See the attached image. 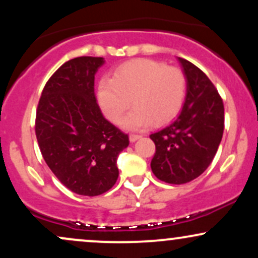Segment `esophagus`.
Returning a JSON list of instances; mask_svg holds the SVG:
<instances>
[{
    "label": "esophagus",
    "instance_id": "esophagus-1",
    "mask_svg": "<svg viewBox=\"0 0 258 258\" xmlns=\"http://www.w3.org/2000/svg\"><path fill=\"white\" fill-rule=\"evenodd\" d=\"M141 137H142L141 135H130V141H131L132 143H133V142L138 141V139L141 138Z\"/></svg>",
    "mask_w": 258,
    "mask_h": 258
}]
</instances>
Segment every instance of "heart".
<instances>
[{
    "label": "heart",
    "instance_id": "obj_1",
    "mask_svg": "<svg viewBox=\"0 0 258 258\" xmlns=\"http://www.w3.org/2000/svg\"><path fill=\"white\" fill-rule=\"evenodd\" d=\"M186 78L176 67L152 59H135L115 69L111 79L98 86V99L109 120L119 123L127 109H135L123 120L128 130L162 125L178 115L184 104Z\"/></svg>",
    "mask_w": 258,
    "mask_h": 258
}]
</instances>
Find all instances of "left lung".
Segmentation results:
<instances>
[{"label": "left lung", "mask_w": 258, "mask_h": 258, "mask_svg": "<svg viewBox=\"0 0 258 258\" xmlns=\"http://www.w3.org/2000/svg\"><path fill=\"white\" fill-rule=\"evenodd\" d=\"M186 76V97L173 122L152 133V171L162 182L183 184L199 177L217 153L224 130V105L206 74L178 58Z\"/></svg>", "instance_id": "1"}]
</instances>
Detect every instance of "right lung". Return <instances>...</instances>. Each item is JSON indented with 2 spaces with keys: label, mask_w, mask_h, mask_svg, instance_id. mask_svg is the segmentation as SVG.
I'll use <instances>...</instances> for the list:
<instances>
[{
  "label": "right lung",
  "mask_w": 258,
  "mask_h": 258,
  "mask_svg": "<svg viewBox=\"0 0 258 258\" xmlns=\"http://www.w3.org/2000/svg\"><path fill=\"white\" fill-rule=\"evenodd\" d=\"M102 57L70 59L49 78L38 100L35 133L44 161L68 189L97 197L116 183V160L128 135L103 116L94 75Z\"/></svg>",
  "instance_id": "1"
}]
</instances>
